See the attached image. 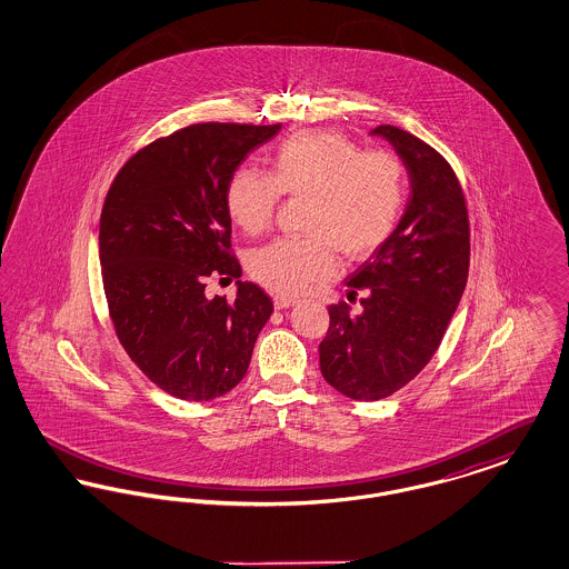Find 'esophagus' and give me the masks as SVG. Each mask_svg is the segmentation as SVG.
Returning a JSON list of instances; mask_svg holds the SVG:
<instances>
[{"mask_svg":"<svg viewBox=\"0 0 569 569\" xmlns=\"http://www.w3.org/2000/svg\"><path fill=\"white\" fill-rule=\"evenodd\" d=\"M272 302H274V309H288V307H292L297 300H295V298L274 297L272 298Z\"/></svg>","mask_w":569,"mask_h":569,"instance_id":"1","label":"esophagus"}]
</instances>
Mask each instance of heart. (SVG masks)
<instances>
[{
  "mask_svg": "<svg viewBox=\"0 0 569 569\" xmlns=\"http://www.w3.org/2000/svg\"><path fill=\"white\" fill-rule=\"evenodd\" d=\"M281 193L309 198V239L256 249L249 272L274 295L295 297L335 272V249L346 260H362L386 243L403 211L406 170L397 156L360 153L343 134L302 132L274 149L271 177L239 170L226 207L244 234H260L271 226Z\"/></svg>",
  "mask_w": 569,
  "mask_h": 569,
  "instance_id": "1",
  "label": "heart"
}]
</instances>
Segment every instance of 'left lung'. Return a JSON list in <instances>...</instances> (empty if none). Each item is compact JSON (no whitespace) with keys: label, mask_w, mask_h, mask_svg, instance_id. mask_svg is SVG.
Segmentation results:
<instances>
[{"label":"left lung","mask_w":569,"mask_h":569,"mask_svg":"<svg viewBox=\"0 0 569 569\" xmlns=\"http://www.w3.org/2000/svg\"><path fill=\"white\" fill-rule=\"evenodd\" d=\"M388 140L409 177V202L386 243L350 274L348 298L330 305L320 343L326 381L353 401H379L416 378L437 352L469 271V219L459 179L433 147L395 126Z\"/></svg>","instance_id":"left-lung-1"}]
</instances>
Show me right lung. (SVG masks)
Wrapping results in <instances>:
<instances>
[{"instance_id":"add662e5","label":"right lung","mask_w":569,"mask_h":569,"mask_svg":"<svg viewBox=\"0 0 569 569\" xmlns=\"http://www.w3.org/2000/svg\"><path fill=\"white\" fill-rule=\"evenodd\" d=\"M281 126L196 123L140 149L119 170L100 217V264L117 337L168 395L211 401L247 373L271 298L237 281L207 298V277H241L230 256L226 191L234 170Z\"/></svg>"}]
</instances>
